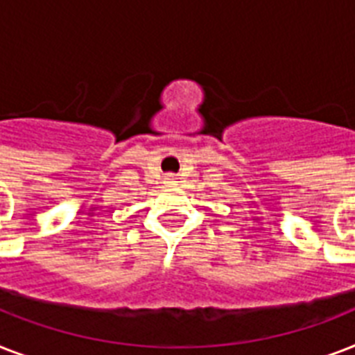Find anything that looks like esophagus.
Here are the masks:
<instances>
[{
	"instance_id": "1",
	"label": "esophagus",
	"mask_w": 355,
	"mask_h": 355,
	"mask_svg": "<svg viewBox=\"0 0 355 355\" xmlns=\"http://www.w3.org/2000/svg\"><path fill=\"white\" fill-rule=\"evenodd\" d=\"M166 180H167V182H169V184H173V182H175V180H177V178L173 177V175H167Z\"/></svg>"
}]
</instances>
